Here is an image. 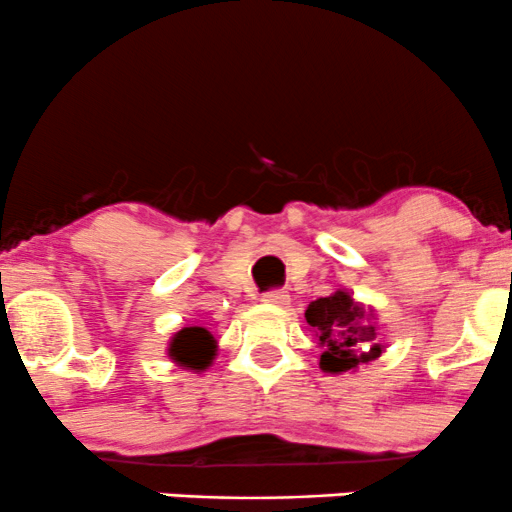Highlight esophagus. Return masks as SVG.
Listing matches in <instances>:
<instances>
[{"label": "esophagus", "instance_id": "1", "mask_svg": "<svg viewBox=\"0 0 512 512\" xmlns=\"http://www.w3.org/2000/svg\"><path fill=\"white\" fill-rule=\"evenodd\" d=\"M262 301L269 303V306H286V303H289V294L282 289H272L262 294Z\"/></svg>", "mask_w": 512, "mask_h": 512}]
</instances>
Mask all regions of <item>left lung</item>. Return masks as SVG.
Masks as SVG:
<instances>
[{
    "instance_id": "left-lung-1",
    "label": "left lung",
    "mask_w": 512,
    "mask_h": 512,
    "mask_svg": "<svg viewBox=\"0 0 512 512\" xmlns=\"http://www.w3.org/2000/svg\"><path fill=\"white\" fill-rule=\"evenodd\" d=\"M306 323L320 340V369L328 374L355 372L381 355V342H376L374 308H364L350 296V291L338 289L330 296L308 303Z\"/></svg>"
}]
</instances>
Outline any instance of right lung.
<instances>
[{"label":"right lung","mask_w":512,"mask_h":512,"mask_svg":"<svg viewBox=\"0 0 512 512\" xmlns=\"http://www.w3.org/2000/svg\"><path fill=\"white\" fill-rule=\"evenodd\" d=\"M216 338L201 325H187L179 333L172 335L167 357L179 367H187L192 372H204L213 364L216 357Z\"/></svg>","instance_id":"right-lung-1"}]
</instances>
